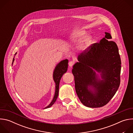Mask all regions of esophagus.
I'll return each instance as SVG.
<instances>
[{
    "label": "esophagus",
    "instance_id": "obj_1",
    "mask_svg": "<svg viewBox=\"0 0 133 133\" xmlns=\"http://www.w3.org/2000/svg\"><path fill=\"white\" fill-rule=\"evenodd\" d=\"M74 64H75V62L73 61H70L68 63V65L70 67H72Z\"/></svg>",
    "mask_w": 133,
    "mask_h": 133
}]
</instances>
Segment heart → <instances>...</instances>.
<instances>
[{"label": "heart", "mask_w": 133, "mask_h": 133, "mask_svg": "<svg viewBox=\"0 0 133 133\" xmlns=\"http://www.w3.org/2000/svg\"><path fill=\"white\" fill-rule=\"evenodd\" d=\"M85 35V32L84 31L79 30V31H75L69 36L68 38V42L70 43L80 42L81 41L83 37ZM89 41H90L89 38H88L85 41V44L82 46L83 49H85L87 45L89 43Z\"/></svg>", "instance_id": "b5f03b06"}]
</instances>
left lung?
Wrapping results in <instances>:
<instances>
[{"instance_id":"1","label":"left lung","mask_w":133,"mask_h":133,"mask_svg":"<svg viewBox=\"0 0 133 133\" xmlns=\"http://www.w3.org/2000/svg\"><path fill=\"white\" fill-rule=\"evenodd\" d=\"M109 33L99 43L91 45L78 57L72 69L75 90L82 103L91 108L106 105L115 95L121 83V60L118 48ZM101 72L98 80L94 70ZM94 88L91 90L90 87Z\"/></svg>"}]
</instances>
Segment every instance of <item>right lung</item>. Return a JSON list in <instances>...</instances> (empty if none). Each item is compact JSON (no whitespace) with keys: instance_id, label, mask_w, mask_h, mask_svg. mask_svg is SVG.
Listing matches in <instances>:
<instances>
[{"instance_id":"right-lung-1","label":"right lung","mask_w":133,"mask_h":133,"mask_svg":"<svg viewBox=\"0 0 133 133\" xmlns=\"http://www.w3.org/2000/svg\"><path fill=\"white\" fill-rule=\"evenodd\" d=\"M16 53L15 54L16 55ZM15 59L14 57L12 60V63L14 61ZM68 61L67 59H65L64 61H62L61 62L57 65L56 66V67L55 68L54 71V74H53V78L56 84V88H55V94L54 97V98L52 101V102L50 103V104L45 107V108H47L50 107H51L54 103L56 102L57 98L58 95V92H59V83L62 77V76L64 73H65L68 68Z\"/></svg>"}]
</instances>
